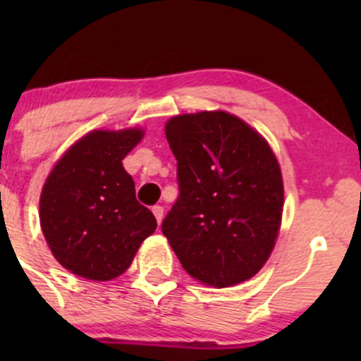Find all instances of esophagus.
Segmentation results:
<instances>
[{
	"label": "esophagus",
	"instance_id": "34e87169",
	"mask_svg": "<svg viewBox=\"0 0 361 361\" xmlns=\"http://www.w3.org/2000/svg\"><path fill=\"white\" fill-rule=\"evenodd\" d=\"M152 211H154L155 218H157V221L160 225V221H162V218H164V207L162 206H154V207H152Z\"/></svg>",
	"mask_w": 361,
	"mask_h": 361
}]
</instances>
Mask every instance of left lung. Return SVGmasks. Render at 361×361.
<instances>
[{
  "mask_svg": "<svg viewBox=\"0 0 361 361\" xmlns=\"http://www.w3.org/2000/svg\"><path fill=\"white\" fill-rule=\"evenodd\" d=\"M166 137L180 195L162 221L185 271L227 288L253 278L274 250L283 178L267 141L227 111L176 115Z\"/></svg>",
  "mask_w": 361,
  "mask_h": 361,
  "instance_id": "obj_1",
  "label": "left lung"
}]
</instances>
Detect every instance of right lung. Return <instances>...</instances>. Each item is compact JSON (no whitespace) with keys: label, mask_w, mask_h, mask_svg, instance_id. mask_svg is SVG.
<instances>
[{"label":"right lung","mask_w":361,"mask_h":361,"mask_svg":"<svg viewBox=\"0 0 361 361\" xmlns=\"http://www.w3.org/2000/svg\"><path fill=\"white\" fill-rule=\"evenodd\" d=\"M145 130H92L54 166L39 197V224L56 260L80 278L110 281L129 269L157 228L137 202L122 160Z\"/></svg>","instance_id":"right-lung-1"}]
</instances>
